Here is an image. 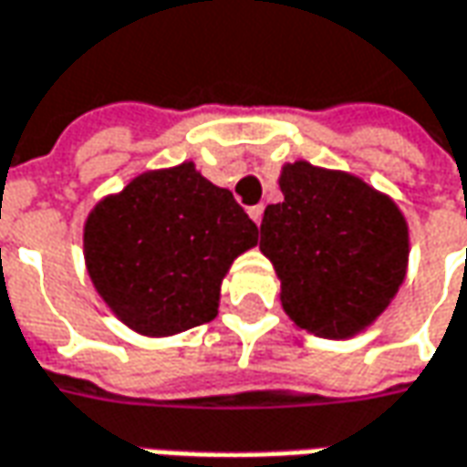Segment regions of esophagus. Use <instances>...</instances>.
Wrapping results in <instances>:
<instances>
[{"label": "esophagus", "mask_w": 467, "mask_h": 467, "mask_svg": "<svg viewBox=\"0 0 467 467\" xmlns=\"http://www.w3.org/2000/svg\"><path fill=\"white\" fill-rule=\"evenodd\" d=\"M249 215H252V221L259 226V223H262V215H265V205H254V208H249Z\"/></svg>", "instance_id": "1"}]
</instances>
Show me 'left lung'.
Segmentation results:
<instances>
[{
	"label": "left lung",
	"instance_id": "left-lung-1",
	"mask_svg": "<svg viewBox=\"0 0 467 467\" xmlns=\"http://www.w3.org/2000/svg\"><path fill=\"white\" fill-rule=\"evenodd\" d=\"M259 249L283 283L285 314L327 339L370 327L406 277L409 228L390 197L308 161L283 167Z\"/></svg>",
	"mask_w": 467,
	"mask_h": 467
}]
</instances>
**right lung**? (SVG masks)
<instances>
[{
    "mask_svg": "<svg viewBox=\"0 0 467 467\" xmlns=\"http://www.w3.org/2000/svg\"><path fill=\"white\" fill-rule=\"evenodd\" d=\"M256 234L234 195L184 161L105 197L87 218L84 259L123 324L169 337L215 318L221 280Z\"/></svg>",
    "mask_w": 467,
    "mask_h": 467,
    "instance_id": "1",
    "label": "right lung"
}]
</instances>
